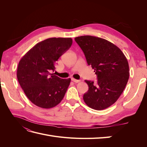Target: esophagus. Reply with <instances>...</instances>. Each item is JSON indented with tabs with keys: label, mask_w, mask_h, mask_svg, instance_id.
Wrapping results in <instances>:
<instances>
[{
	"label": "esophagus",
	"mask_w": 147,
	"mask_h": 147,
	"mask_svg": "<svg viewBox=\"0 0 147 147\" xmlns=\"http://www.w3.org/2000/svg\"><path fill=\"white\" fill-rule=\"evenodd\" d=\"M72 81L75 83H79L80 82V80H78L75 79V78H72Z\"/></svg>",
	"instance_id": "34e87169"
}]
</instances>
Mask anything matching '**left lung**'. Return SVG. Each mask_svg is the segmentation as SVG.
I'll list each match as a JSON object with an SVG mask.
<instances>
[{
  "mask_svg": "<svg viewBox=\"0 0 147 147\" xmlns=\"http://www.w3.org/2000/svg\"><path fill=\"white\" fill-rule=\"evenodd\" d=\"M75 40L97 76L96 83L85 80L89 90L83 95L84 102L97 110L109 107L122 94L129 77L126 56L118 47L104 38L84 35Z\"/></svg>",
  "mask_w": 147,
  "mask_h": 147,
  "instance_id": "1",
  "label": "left lung"
}]
</instances>
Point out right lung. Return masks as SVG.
Segmentation results:
<instances>
[{
	"label": "right lung",
	"mask_w": 147,
	"mask_h": 147,
	"mask_svg": "<svg viewBox=\"0 0 147 147\" xmlns=\"http://www.w3.org/2000/svg\"><path fill=\"white\" fill-rule=\"evenodd\" d=\"M72 44L71 38H48L37 43L20 61L18 80L26 96L35 105L53 108L64 98L71 80L60 78L51 72Z\"/></svg>",
	"instance_id": "add662e5"
}]
</instances>
